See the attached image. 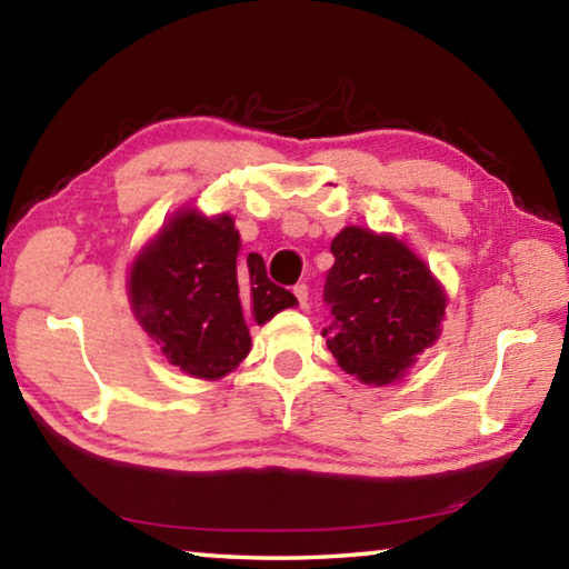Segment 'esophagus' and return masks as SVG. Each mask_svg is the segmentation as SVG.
Segmentation results:
<instances>
[{
  "label": "esophagus",
  "mask_w": 569,
  "mask_h": 569,
  "mask_svg": "<svg viewBox=\"0 0 569 569\" xmlns=\"http://www.w3.org/2000/svg\"><path fill=\"white\" fill-rule=\"evenodd\" d=\"M293 296L298 298V303H301V308H306V303H308V286L306 283H296L293 286Z\"/></svg>",
  "instance_id": "34e87169"
}]
</instances>
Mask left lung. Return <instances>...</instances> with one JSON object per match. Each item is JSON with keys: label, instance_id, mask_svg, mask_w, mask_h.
Wrapping results in <instances>:
<instances>
[{"label": "left lung", "instance_id": "left-lung-1", "mask_svg": "<svg viewBox=\"0 0 569 569\" xmlns=\"http://www.w3.org/2000/svg\"><path fill=\"white\" fill-rule=\"evenodd\" d=\"M323 339L336 363L369 387L403 379L441 336L447 291L413 250L391 233L346 226L331 240Z\"/></svg>", "mask_w": 569, "mask_h": 569}]
</instances>
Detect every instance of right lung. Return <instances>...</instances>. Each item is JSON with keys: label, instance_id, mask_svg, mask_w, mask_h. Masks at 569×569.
I'll use <instances>...</instances> for the list:
<instances>
[{"label": "right lung", "instance_id": "add662e5", "mask_svg": "<svg viewBox=\"0 0 569 569\" xmlns=\"http://www.w3.org/2000/svg\"><path fill=\"white\" fill-rule=\"evenodd\" d=\"M233 216L180 208L134 256L128 298L134 319L170 366L218 381L250 351L248 321L263 326L296 296L268 281L258 253L240 261Z\"/></svg>", "mask_w": 569, "mask_h": 569}]
</instances>
